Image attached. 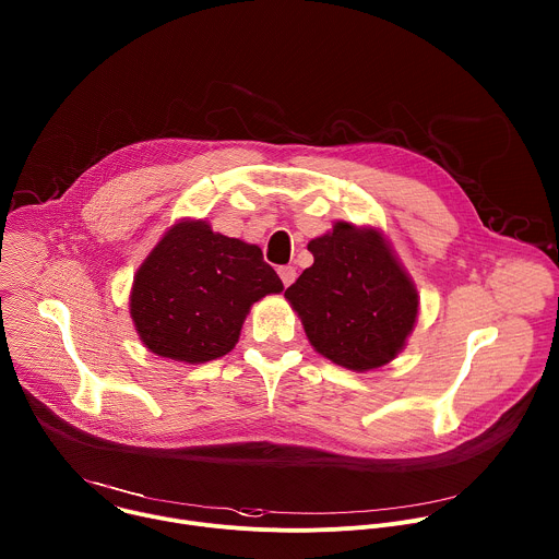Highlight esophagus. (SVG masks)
I'll list each match as a JSON object with an SVG mask.
<instances>
[{
    "mask_svg": "<svg viewBox=\"0 0 559 559\" xmlns=\"http://www.w3.org/2000/svg\"><path fill=\"white\" fill-rule=\"evenodd\" d=\"M278 276L283 281V285L289 287L294 283V278H296V270L292 265H283V267H278Z\"/></svg>",
    "mask_w": 559,
    "mask_h": 559,
    "instance_id": "34e87169",
    "label": "esophagus"
}]
</instances>
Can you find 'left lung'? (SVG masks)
Returning a JSON list of instances; mask_svg holds the SVG:
<instances>
[{"label":"left lung","mask_w":559,"mask_h":559,"mask_svg":"<svg viewBox=\"0 0 559 559\" xmlns=\"http://www.w3.org/2000/svg\"><path fill=\"white\" fill-rule=\"evenodd\" d=\"M313 265L285 289L313 348L368 370L391 361L417 320V289L378 230L335 224L309 241Z\"/></svg>","instance_id":"obj_1"}]
</instances>
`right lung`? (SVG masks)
Masks as SVG:
<instances>
[{
	"mask_svg": "<svg viewBox=\"0 0 559 559\" xmlns=\"http://www.w3.org/2000/svg\"><path fill=\"white\" fill-rule=\"evenodd\" d=\"M281 289L261 248L217 235L206 222H181L138 270L131 318L146 348L200 364L226 355L250 305Z\"/></svg>",
	"mask_w": 559,
	"mask_h": 559,
	"instance_id": "1",
	"label": "right lung"
}]
</instances>
